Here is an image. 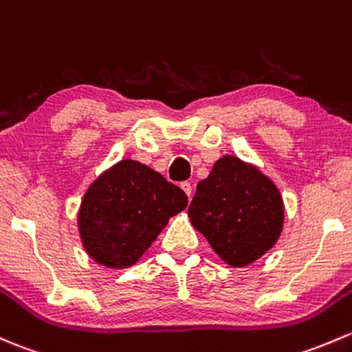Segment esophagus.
Returning <instances> with one entry per match:
<instances>
[{"label": "esophagus", "mask_w": 352, "mask_h": 352, "mask_svg": "<svg viewBox=\"0 0 352 352\" xmlns=\"http://www.w3.org/2000/svg\"><path fill=\"white\" fill-rule=\"evenodd\" d=\"M180 187H182V190L186 192L187 197L190 199L192 197V186H190V182H182V184H180Z\"/></svg>", "instance_id": "esophagus-1"}]
</instances>
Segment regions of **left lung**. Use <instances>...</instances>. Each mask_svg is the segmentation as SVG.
I'll use <instances>...</instances> for the list:
<instances>
[{
	"label": "left lung",
	"instance_id": "8db88e82",
	"mask_svg": "<svg viewBox=\"0 0 352 352\" xmlns=\"http://www.w3.org/2000/svg\"><path fill=\"white\" fill-rule=\"evenodd\" d=\"M187 212L214 253L234 268L268 253L283 231L278 187L256 165L234 155H223L197 184Z\"/></svg>",
	"mask_w": 352,
	"mask_h": 352
}]
</instances>
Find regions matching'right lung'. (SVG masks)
<instances>
[{
    "label": "right lung",
    "mask_w": 352,
    "mask_h": 352,
    "mask_svg": "<svg viewBox=\"0 0 352 352\" xmlns=\"http://www.w3.org/2000/svg\"><path fill=\"white\" fill-rule=\"evenodd\" d=\"M187 207L182 188L140 162L124 158L87 187L77 229L84 250L98 265L129 268L157 239L168 219Z\"/></svg>",
    "instance_id": "obj_1"
}]
</instances>
